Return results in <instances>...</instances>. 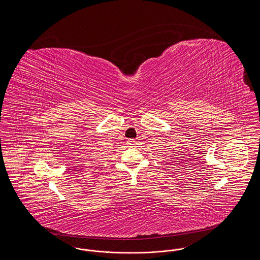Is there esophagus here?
Instances as JSON below:
<instances>
[{
  "label": "esophagus",
  "instance_id": "1",
  "mask_svg": "<svg viewBox=\"0 0 260 260\" xmlns=\"http://www.w3.org/2000/svg\"><path fill=\"white\" fill-rule=\"evenodd\" d=\"M136 141L135 139H127V144L129 146H133V145H136Z\"/></svg>",
  "mask_w": 260,
  "mask_h": 260
}]
</instances>
